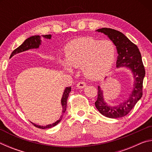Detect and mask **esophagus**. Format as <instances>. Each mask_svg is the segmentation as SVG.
Wrapping results in <instances>:
<instances>
[{"label":"esophagus","instance_id":"obj_1","mask_svg":"<svg viewBox=\"0 0 152 152\" xmlns=\"http://www.w3.org/2000/svg\"><path fill=\"white\" fill-rule=\"evenodd\" d=\"M86 86V84L84 82H79L78 83L76 84V87H77V88H80V89H82V88H85Z\"/></svg>","mask_w":152,"mask_h":152}]
</instances>
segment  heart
Here are the masks:
<instances>
[{
  "label": "heart",
  "mask_w": 152,
  "mask_h": 152,
  "mask_svg": "<svg viewBox=\"0 0 152 152\" xmlns=\"http://www.w3.org/2000/svg\"><path fill=\"white\" fill-rule=\"evenodd\" d=\"M115 45L110 41L100 42L92 37L74 39L65 48L66 61L60 60L64 70L72 72L73 68H81L84 75L98 79L112 66L115 59Z\"/></svg>",
  "instance_id": "obj_1"
}]
</instances>
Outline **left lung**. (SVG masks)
Masks as SVG:
<instances>
[{
  "label": "left lung",
  "mask_w": 152,
  "mask_h": 152,
  "mask_svg": "<svg viewBox=\"0 0 152 152\" xmlns=\"http://www.w3.org/2000/svg\"><path fill=\"white\" fill-rule=\"evenodd\" d=\"M107 35L116 46L118 56L117 68L125 67L132 71L133 84L132 92L127 99L117 104H109L104 100L103 91L98 86V97L95 107L104 116L109 118L125 117L134 107L141 96L143 92V81L145 72L141 60V55L137 46L132 43L126 36L119 31L102 28L96 30Z\"/></svg>",
  "instance_id": "8db88e82"
}]
</instances>
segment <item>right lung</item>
<instances>
[{
    "instance_id": "1",
    "label": "right lung",
    "mask_w": 152,
    "mask_h": 152,
    "mask_svg": "<svg viewBox=\"0 0 152 152\" xmlns=\"http://www.w3.org/2000/svg\"><path fill=\"white\" fill-rule=\"evenodd\" d=\"M42 37H45V39H50L51 38V35H42ZM41 43H42V39H41V36L39 35H33L27 38L26 40H25V42L20 45L19 47H18L17 49L12 51L10 58H12V56L17 54V53H21L23 51H27L31 49H37L39 48V45H41ZM71 92V86L70 87H66L64 90L63 92L62 97H61V107H62V111H61V115L58 121H56L55 123H51V124H49L47 125H39L35 124V123H33L31 122L32 124L35 126L36 127L40 128V129H49L54 127L56 125H58L59 123L61 121V120L62 119V117L64 116V114L65 111L66 110V107H67V100H68V98L69 96V94Z\"/></svg>"
}]
</instances>
